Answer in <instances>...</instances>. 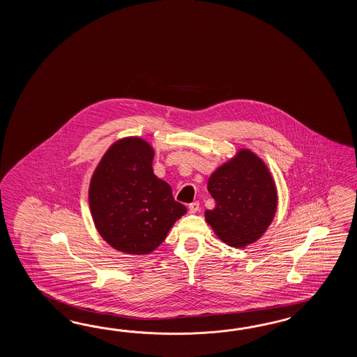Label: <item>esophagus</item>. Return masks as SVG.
<instances>
[{
    "label": "esophagus",
    "mask_w": 357,
    "mask_h": 357,
    "mask_svg": "<svg viewBox=\"0 0 357 357\" xmlns=\"http://www.w3.org/2000/svg\"><path fill=\"white\" fill-rule=\"evenodd\" d=\"M199 202H192V203H190L189 204V212L190 213H197L199 211Z\"/></svg>",
    "instance_id": "esophagus-1"
}]
</instances>
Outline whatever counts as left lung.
<instances>
[{
    "label": "left lung",
    "instance_id": "1",
    "mask_svg": "<svg viewBox=\"0 0 357 357\" xmlns=\"http://www.w3.org/2000/svg\"><path fill=\"white\" fill-rule=\"evenodd\" d=\"M215 206L205 220L223 243L243 248L266 231L277 209V190L264 162L243 149L209 177Z\"/></svg>",
    "mask_w": 357,
    "mask_h": 357
}]
</instances>
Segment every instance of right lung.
<instances>
[{
    "label": "right lung",
    "mask_w": 357,
    "mask_h": 357,
    "mask_svg": "<svg viewBox=\"0 0 357 357\" xmlns=\"http://www.w3.org/2000/svg\"><path fill=\"white\" fill-rule=\"evenodd\" d=\"M152 146L140 137L116 142L96 168L89 205L99 235L116 250L149 254L186 213L167 182L153 174Z\"/></svg>",
    "instance_id": "add662e5"
}]
</instances>
